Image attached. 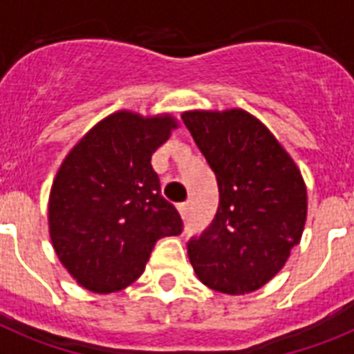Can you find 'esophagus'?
Returning <instances> with one entry per match:
<instances>
[{"mask_svg": "<svg viewBox=\"0 0 354 354\" xmlns=\"http://www.w3.org/2000/svg\"><path fill=\"white\" fill-rule=\"evenodd\" d=\"M177 208H179L180 217H183V218L188 217V213H189V203H180L179 206H177Z\"/></svg>", "mask_w": 354, "mask_h": 354, "instance_id": "obj_1", "label": "esophagus"}]
</instances>
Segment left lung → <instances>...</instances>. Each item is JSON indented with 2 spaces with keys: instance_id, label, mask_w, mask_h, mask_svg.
<instances>
[{
  "instance_id": "left-lung-1",
  "label": "left lung",
  "mask_w": 354,
  "mask_h": 354,
  "mask_svg": "<svg viewBox=\"0 0 354 354\" xmlns=\"http://www.w3.org/2000/svg\"><path fill=\"white\" fill-rule=\"evenodd\" d=\"M183 121L218 186L215 218L188 242L189 262L208 288L251 293L300 242L308 215L302 175L275 136L241 108L184 112Z\"/></svg>"
}]
</instances>
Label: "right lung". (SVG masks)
Returning a JSON list of instances; mask_svg holds the SVG:
<instances>
[{
	"label": "right lung",
	"instance_id": "1",
	"mask_svg": "<svg viewBox=\"0 0 354 354\" xmlns=\"http://www.w3.org/2000/svg\"><path fill=\"white\" fill-rule=\"evenodd\" d=\"M171 115L115 112L70 150L48 198L50 239L79 286L113 293L142 275L162 236L179 235L183 218L160 195L151 156L168 141Z\"/></svg>",
	"mask_w": 354,
	"mask_h": 354
}]
</instances>
